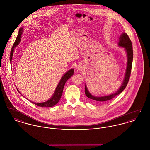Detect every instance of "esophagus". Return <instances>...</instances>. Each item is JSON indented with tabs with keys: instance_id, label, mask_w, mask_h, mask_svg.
Returning <instances> with one entry per match:
<instances>
[{
	"instance_id": "esophagus-1",
	"label": "esophagus",
	"mask_w": 150,
	"mask_h": 150,
	"mask_svg": "<svg viewBox=\"0 0 150 150\" xmlns=\"http://www.w3.org/2000/svg\"><path fill=\"white\" fill-rule=\"evenodd\" d=\"M78 70H79V68H78Z\"/></svg>"
}]
</instances>
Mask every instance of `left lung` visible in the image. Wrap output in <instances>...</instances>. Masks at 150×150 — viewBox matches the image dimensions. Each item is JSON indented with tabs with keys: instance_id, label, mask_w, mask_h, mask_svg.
I'll return each mask as SVG.
<instances>
[{
	"instance_id": "left-lung-1",
	"label": "left lung",
	"mask_w": 150,
	"mask_h": 150,
	"mask_svg": "<svg viewBox=\"0 0 150 150\" xmlns=\"http://www.w3.org/2000/svg\"><path fill=\"white\" fill-rule=\"evenodd\" d=\"M119 46L123 47L125 48L126 50L127 54V66L126 72L125 74V76L124 79V81L121 84L120 88L116 91V92L106 96H102V97H96L92 95L88 91L86 86H85V94L86 96L89 98V99L92 100L93 102L97 103H106L108 101L112 100L114 98L115 96L121 93L126 88V86L128 84L130 74H131V70H132V62H133V47H132V42L129 38L128 35L124 33L121 34L119 40Z\"/></svg>"
}]
</instances>
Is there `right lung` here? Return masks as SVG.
Masks as SVG:
<instances>
[{"label": "right lung", "mask_w": 150, "mask_h": 150, "mask_svg": "<svg viewBox=\"0 0 150 150\" xmlns=\"http://www.w3.org/2000/svg\"><path fill=\"white\" fill-rule=\"evenodd\" d=\"M22 31H23L22 28H21L19 30L18 34L16 38L14 44H13L12 48L11 51V54H10V62L11 63L12 62V59L13 53L14 52V48L20 42ZM73 74H74V69H71V70H69L68 71L66 72L64 74L61 79V80L56 87V89L54 92V94H53L52 97L50 98V100H47L46 102H42V103H35V102H31L38 106H40V107H52V106L56 105L59 102V100L61 97L66 82L67 81V80L69 79H70L71 77L73 75ZM17 91H18V92H19L18 89H17Z\"/></svg>", "instance_id": "add662e5"}]
</instances>
